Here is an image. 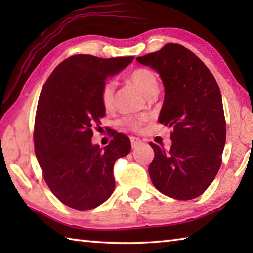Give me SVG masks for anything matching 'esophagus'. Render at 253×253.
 <instances>
[{
  "label": "esophagus",
  "instance_id": "esophagus-1",
  "mask_svg": "<svg viewBox=\"0 0 253 253\" xmlns=\"http://www.w3.org/2000/svg\"><path fill=\"white\" fill-rule=\"evenodd\" d=\"M130 142H131V147L132 148H137L142 144V140L139 138H136V137H130Z\"/></svg>",
  "mask_w": 253,
  "mask_h": 253
}]
</instances>
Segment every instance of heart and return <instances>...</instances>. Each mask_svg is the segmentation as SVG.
<instances>
[{"label": "heart", "instance_id": "obj_1", "mask_svg": "<svg viewBox=\"0 0 253 253\" xmlns=\"http://www.w3.org/2000/svg\"><path fill=\"white\" fill-rule=\"evenodd\" d=\"M129 80L131 84H134L136 87H138L147 98H151L156 95L158 85L156 76L154 75L153 71L144 69V68H139V69H136L131 72L129 75ZM100 97L102 105H104L106 109L113 108L115 106V98H116V83L114 80L107 81L102 85ZM144 121H146V117L142 116L138 118L128 119L126 123L131 129H138Z\"/></svg>", "mask_w": 253, "mask_h": 253}]
</instances>
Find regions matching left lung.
I'll use <instances>...</instances> for the list:
<instances>
[{"label": "left lung", "instance_id": "8db88e82", "mask_svg": "<svg viewBox=\"0 0 253 253\" xmlns=\"http://www.w3.org/2000/svg\"><path fill=\"white\" fill-rule=\"evenodd\" d=\"M136 60L160 75L165 96L158 122L173 128L169 152L149 143L155 153L149 176L169 198H198L219 172L225 145L219 85L208 67L179 44H165Z\"/></svg>", "mask_w": 253, "mask_h": 253}]
</instances>
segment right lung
Masks as SVG:
<instances>
[{"mask_svg": "<svg viewBox=\"0 0 253 253\" xmlns=\"http://www.w3.org/2000/svg\"><path fill=\"white\" fill-rule=\"evenodd\" d=\"M132 60L71 55L55 68L42 88L34 124V151L44 181L67 207L90 210L113 194L114 164L129 154L130 140L119 132L101 148L91 142L92 127L105 116L102 85Z\"/></svg>", "mask_w": 253, "mask_h": 253, "instance_id": "1", "label": "right lung"}]
</instances>
